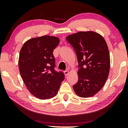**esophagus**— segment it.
Instances as JSON below:
<instances>
[{
    "mask_svg": "<svg viewBox=\"0 0 128 128\" xmlns=\"http://www.w3.org/2000/svg\"><path fill=\"white\" fill-rule=\"evenodd\" d=\"M64 73L65 75L67 76V75H68V74H69V71H68V70H65L64 72Z\"/></svg>",
    "mask_w": 128,
    "mask_h": 128,
    "instance_id": "esophagus-1",
    "label": "esophagus"
}]
</instances>
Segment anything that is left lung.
Wrapping results in <instances>:
<instances>
[{"label": "left lung", "mask_w": 128, "mask_h": 128, "mask_svg": "<svg viewBox=\"0 0 128 128\" xmlns=\"http://www.w3.org/2000/svg\"><path fill=\"white\" fill-rule=\"evenodd\" d=\"M76 53L78 80L73 86L82 98L95 95L103 87L108 77L110 56L106 40L94 32H79L66 36Z\"/></svg>", "instance_id": "left-lung-1"}]
</instances>
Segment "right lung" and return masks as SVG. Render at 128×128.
Instances as JSON below:
<instances>
[{
    "instance_id": "add662e5",
    "label": "right lung",
    "mask_w": 128,
    "mask_h": 128,
    "mask_svg": "<svg viewBox=\"0 0 128 128\" xmlns=\"http://www.w3.org/2000/svg\"><path fill=\"white\" fill-rule=\"evenodd\" d=\"M56 36H44L30 39L21 49L19 70L28 90L40 99L56 96L64 80L62 72L55 70L53 51L59 43Z\"/></svg>"
}]
</instances>
